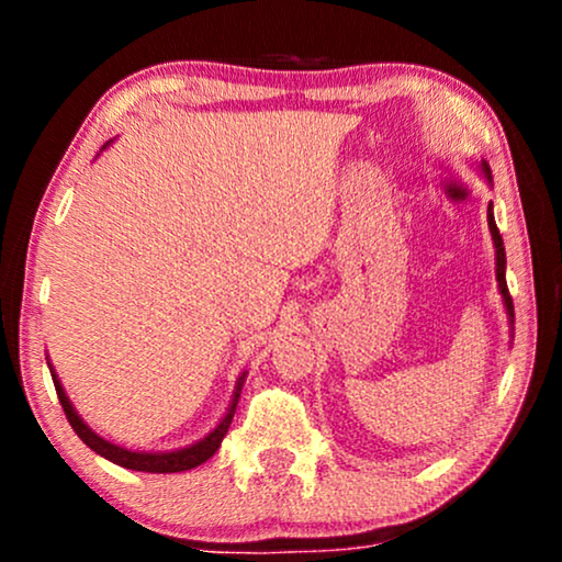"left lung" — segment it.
<instances>
[{
	"label": "left lung",
	"mask_w": 562,
	"mask_h": 562,
	"mask_svg": "<svg viewBox=\"0 0 562 562\" xmlns=\"http://www.w3.org/2000/svg\"><path fill=\"white\" fill-rule=\"evenodd\" d=\"M479 168L483 179L491 183V168L486 160H481V164H475ZM488 229H491V240H494V248H496V281H498V294H502V304L506 310V317H509V329H512V337H514V304H512V296H509V289H506V252H504V240L502 235H498V227H496V220H494V204H488Z\"/></svg>",
	"instance_id": "left-lung-1"
}]
</instances>
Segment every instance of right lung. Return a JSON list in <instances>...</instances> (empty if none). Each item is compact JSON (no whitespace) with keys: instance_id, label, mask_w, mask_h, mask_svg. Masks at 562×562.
<instances>
[{"instance_id":"obj_1","label":"right lung","mask_w":562,"mask_h":562,"mask_svg":"<svg viewBox=\"0 0 562 562\" xmlns=\"http://www.w3.org/2000/svg\"><path fill=\"white\" fill-rule=\"evenodd\" d=\"M106 145H110V143H106ZM106 145H104V148H106ZM45 360H48V368H50V375H53V386H56V391H58L60 406H64L66 417H68V422H71L74 432L81 437V442L89 445V448L94 450L97 456L112 460V463H117L122 468H130V471H143V473H181V471H191V468L206 463V460H210L214 452L220 450V445H222V440H225L229 425H233V417H235V409H237V398H240L245 375H248V371L240 373V379H237V383H235L233 398H229L227 412L222 414L217 427H214L210 435H204L202 440L187 445V448L150 452V450L125 448V445H117V442L106 440V437H102L99 432H94V429H91L87 422L81 419V414L76 412V406L71 404V398H68L64 383H60L56 368H53V363H50V358H45Z\"/></svg>"}]
</instances>
